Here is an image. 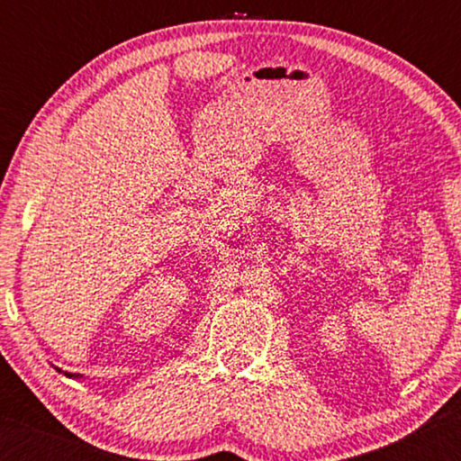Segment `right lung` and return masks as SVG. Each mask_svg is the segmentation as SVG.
Here are the masks:
<instances>
[{
    "label": "right lung",
    "mask_w": 461,
    "mask_h": 461,
    "mask_svg": "<svg viewBox=\"0 0 461 461\" xmlns=\"http://www.w3.org/2000/svg\"><path fill=\"white\" fill-rule=\"evenodd\" d=\"M55 370H59V372H63L61 368H57V366H55ZM63 375H65L67 378H83V375H73V372H63Z\"/></svg>",
    "instance_id": "add662e5"
}]
</instances>
